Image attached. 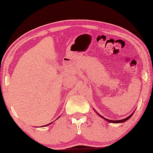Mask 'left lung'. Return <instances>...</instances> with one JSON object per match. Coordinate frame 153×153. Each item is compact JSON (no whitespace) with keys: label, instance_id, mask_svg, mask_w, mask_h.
I'll use <instances>...</instances> for the list:
<instances>
[{"label":"left lung","instance_id":"obj_1","mask_svg":"<svg viewBox=\"0 0 153 153\" xmlns=\"http://www.w3.org/2000/svg\"><path fill=\"white\" fill-rule=\"evenodd\" d=\"M94 110V109H93ZM95 111V112L96 113V114H97L98 116H100V117H101L102 118H103L104 120H106L107 121V122H109V123H124V122H125V121H127V120H128L129 118H131V116H132V115H133V114L134 113V111L132 114H131V115H129V116H128V117H127V118H124V119H122V120H108V119H107V118H104V117H103L102 116V115H100V114H98L97 113V111H96L95 110H94Z\"/></svg>","mask_w":153,"mask_h":153}]
</instances>
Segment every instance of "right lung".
<instances>
[{
	"instance_id": "add662e5",
	"label": "right lung",
	"mask_w": 153,
	"mask_h": 153,
	"mask_svg": "<svg viewBox=\"0 0 153 153\" xmlns=\"http://www.w3.org/2000/svg\"><path fill=\"white\" fill-rule=\"evenodd\" d=\"M58 118H59V117H58ZM51 123H49V124H48V125H50V124H51ZM44 125V126H47V125ZM44 126H42V127H44Z\"/></svg>"
}]
</instances>
